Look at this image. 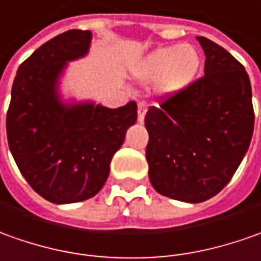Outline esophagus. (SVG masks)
<instances>
[{
  "instance_id": "34e87169",
  "label": "esophagus",
  "mask_w": 261,
  "mask_h": 261,
  "mask_svg": "<svg viewBox=\"0 0 261 261\" xmlns=\"http://www.w3.org/2000/svg\"><path fill=\"white\" fill-rule=\"evenodd\" d=\"M145 111H147V102L145 101H138V121L140 123H143L144 121V116H145Z\"/></svg>"
}]
</instances>
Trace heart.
<instances>
[{"label": "heart", "instance_id": "1", "mask_svg": "<svg viewBox=\"0 0 261 261\" xmlns=\"http://www.w3.org/2000/svg\"><path fill=\"white\" fill-rule=\"evenodd\" d=\"M201 65V57L193 45H168L150 53L138 67L143 81H160V90L174 94L190 86Z\"/></svg>", "mask_w": 261, "mask_h": 261}]
</instances>
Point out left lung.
<instances>
[{
	"mask_svg": "<svg viewBox=\"0 0 261 261\" xmlns=\"http://www.w3.org/2000/svg\"><path fill=\"white\" fill-rule=\"evenodd\" d=\"M204 75L166 95L145 114L148 177L157 193L201 203L223 190L249 150L254 110L244 67L219 44L197 37Z\"/></svg>",
	"mask_w": 261,
	"mask_h": 261,
	"instance_id": "left-lung-1",
	"label": "left lung"
}]
</instances>
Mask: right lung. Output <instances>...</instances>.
Instances as JSON below:
<instances>
[{"mask_svg": "<svg viewBox=\"0 0 261 261\" xmlns=\"http://www.w3.org/2000/svg\"><path fill=\"white\" fill-rule=\"evenodd\" d=\"M91 31L70 30L19 65L7 111V138L27 182L56 204L79 203L102 189L110 163L137 121V104L118 108L65 104L58 80L68 61L84 57Z\"/></svg>", "mask_w": 261, "mask_h": 261, "instance_id": "right-lung-1", "label": "right lung"}]
</instances>
